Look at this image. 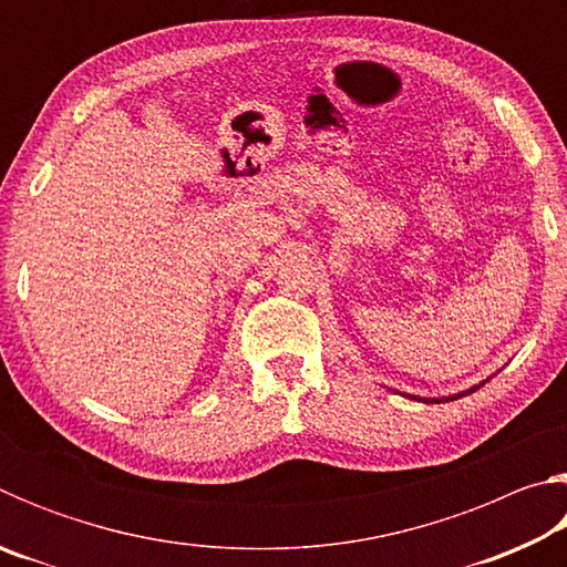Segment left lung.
<instances>
[{
    "label": "left lung",
    "mask_w": 567,
    "mask_h": 567,
    "mask_svg": "<svg viewBox=\"0 0 567 567\" xmlns=\"http://www.w3.org/2000/svg\"><path fill=\"white\" fill-rule=\"evenodd\" d=\"M475 390H477V388H473V390H467V392H460V395H453V398H445V402H447V400H457V398H465V395H470V392H475ZM425 402H427V400H425ZM435 402H440V400H435Z\"/></svg>",
    "instance_id": "8db88e82"
}]
</instances>
